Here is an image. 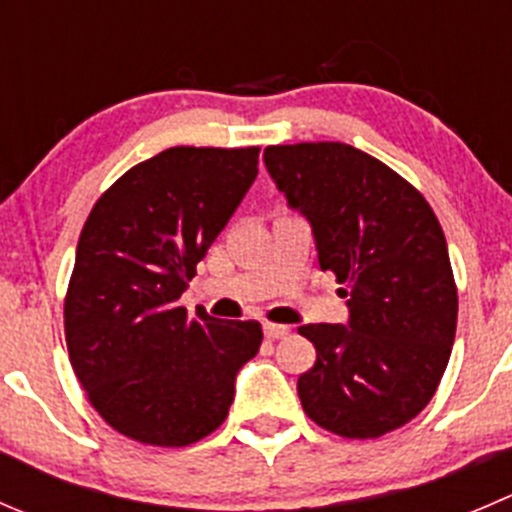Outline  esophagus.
<instances>
[{"label": "esophagus", "mask_w": 512, "mask_h": 512, "mask_svg": "<svg viewBox=\"0 0 512 512\" xmlns=\"http://www.w3.org/2000/svg\"><path fill=\"white\" fill-rule=\"evenodd\" d=\"M265 335L270 337V340H282V337L290 335V327L277 325V322H265Z\"/></svg>", "instance_id": "1"}]
</instances>
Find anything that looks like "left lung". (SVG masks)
<instances>
[{"mask_svg": "<svg viewBox=\"0 0 512 512\" xmlns=\"http://www.w3.org/2000/svg\"><path fill=\"white\" fill-rule=\"evenodd\" d=\"M265 167L350 310L347 325L300 327L317 350L297 380L302 410L342 438L403 428L433 400L458 325L438 217L398 172L342 142L267 147Z\"/></svg>", "mask_w": 512, "mask_h": 512, "instance_id": "8db88e82", "label": "left lung"}]
</instances>
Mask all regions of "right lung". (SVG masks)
Instances as JSON below:
<instances>
[{
    "label": "right lung",
    "mask_w": 512,
    "mask_h": 512,
    "mask_svg": "<svg viewBox=\"0 0 512 512\" xmlns=\"http://www.w3.org/2000/svg\"><path fill=\"white\" fill-rule=\"evenodd\" d=\"M260 147H170L124 172L82 227L64 297L72 370L117 433L182 448L220 428L257 320H217L182 292L257 177Z\"/></svg>",
    "instance_id": "1"
}]
</instances>
